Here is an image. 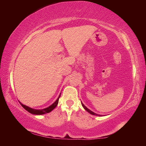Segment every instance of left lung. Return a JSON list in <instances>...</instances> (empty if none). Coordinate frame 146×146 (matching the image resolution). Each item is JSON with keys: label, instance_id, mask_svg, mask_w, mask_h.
I'll return each instance as SVG.
<instances>
[{"label": "left lung", "instance_id": "left-lung-1", "mask_svg": "<svg viewBox=\"0 0 146 146\" xmlns=\"http://www.w3.org/2000/svg\"><path fill=\"white\" fill-rule=\"evenodd\" d=\"M81 104H82V106H83V108H84V109H85V110H86V111H88V112H89V113H90V114H91V115H97V116H100V115L96 114V113H94V112H93V111H91V110H89V109H88V108H86V106H85L84 105V104H82V102H81Z\"/></svg>", "mask_w": 146, "mask_h": 146}]
</instances>
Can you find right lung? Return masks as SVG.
I'll return each instance as SVG.
<instances>
[{"mask_svg":"<svg viewBox=\"0 0 146 146\" xmlns=\"http://www.w3.org/2000/svg\"><path fill=\"white\" fill-rule=\"evenodd\" d=\"M60 95L59 96V97L57 98V100H56L55 102L52 105L49 106L48 108L43 109V110H34V109L29 108V107H28V106L23 104L21 103V102H20V104H21V106H23V107L24 109H25L26 110H27L28 112L31 113V114H33V115H43V114H45V113H48L49 112H51V111L54 110V109L56 108V106H57L58 103V100H59V98H60Z\"/></svg>","mask_w":146,"mask_h":146,"instance_id":"obj_1","label":"right lung"}]
</instances>
